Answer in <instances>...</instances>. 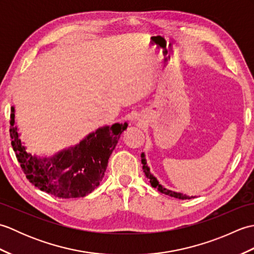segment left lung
Wrapping results in <instances>:
<instances>
[{
    "mask_svg": "<svg viewBox=\"0 0 254 254\" xmlns=\"http://www.w3.org/2000/svg\"><path fill=\"white\" fill-rule=\"evenodd\" d=\"M141 157H142V164H143V171L145 172V176H146V177L148 178V179H149L150 185H152L153 188H156L159 192L166 194V195H169V196L176 197V198H180V199H190V198H192V197H195V196H189V195H187V194H183V193H180V192H175V191L168 190V189H166L165 187L161 186L160 183L158 182V180L156 179V178L154 177V175L150 174L149 167L147 166L146 158H145V154H144V153H142Z\"/></svg>",
    "mask_w": 254,
    "mask_h": 254,
    "instance_id": "left-lung-1",
    "label": "left lung"
}]
</instances>
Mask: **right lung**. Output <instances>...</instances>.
<instances>
[{"label": "right lung", "instance_id": "1", "mask_svg": "<svg viewBox=\"0 0 254 254\" xmlns=\"http://www.w3.org/2000/svg\"><path fill=\"white\" fill-rule=\"evenodd\" d=\"M9 134L16 157L32 185L60 198L83 197L99 186L110 155L127 123L98 127L75 146L62 149L51 157L26 152L15 126V108H10Z\"/></svg>", "mask_w": 254, "mask_h": 254}]
</instances>
